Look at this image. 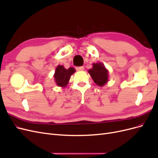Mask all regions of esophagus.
Wrapping results in <instances>:
<instances>
[{
	"mask_svg": "<svg viewBox=\"0 0 158 158\" xmlns=\"http://www.w3.org/2000/svg\"><path fill=\"white\" fill-rule=\"evenodd\" d=\"M76 70L77 71H81L84 70V67L83 66H76Z\"/></svg>",
	"mask_w": 158,
	"mask_h": 158,
	"instance_id": "1",
	"label": "esophagus"
}]
</instances>
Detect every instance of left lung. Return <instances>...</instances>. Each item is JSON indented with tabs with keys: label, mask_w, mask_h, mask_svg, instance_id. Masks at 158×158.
<instances>
[{
	"label": "left lung",
	"mask_w": 158,
	"mask_h": 158,
	"mask_svg": "<svg viewBox=\"0 0 158 158\" xmlns=\"http://www.w3.org/2000/svg\"><path fill=\"white\" fill-rule=\"evenodd\" d=\"M88 73L92 76L94 82L102 86L108 81V71L102 63H94L93 68L89 69Z\"/></svg>",
	"instance_id": "obj_1"
}]
</instances>
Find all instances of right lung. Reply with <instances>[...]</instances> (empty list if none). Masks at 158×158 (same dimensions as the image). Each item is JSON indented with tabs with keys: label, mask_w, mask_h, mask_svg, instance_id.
I'll return each mask as SVG.
<instances>
[{
	"label": "right lung",
	"mask_w": 158,
	"mask_h": 158,
	"mask_svg": "<svg viewBox=\"0 0 158 158\" xmlns=\"http://www.w3.org/2000/svg\"><path fill=\"white\" fill-rule=\"evenodd\" d=\"M75 69L74 68L70 67L69 69H66L63 66L59 65L55 70V74L54 77L56 84L59 86L64 87L68 84L70 76L74 74Z\"/></svg>",
	"instance_id": "right-lung-1"
}]
</instances>
